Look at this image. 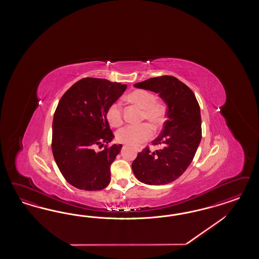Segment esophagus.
<instances>
[{
  "label": "esophagus",
  "mask_w": 259,
  "mask_h": 259,
  "mask_svg": "<svg viewBox=\"0 0 259 259\" xmlns=\"http://www.w3.org/2000/svg\"><path fill=\"white\" fill-rule=\"evenodd\" d=\"M137 149H138L139 152H141V150H142V146H138V147H137Z\"/></svg>",
  "instance_id": "1"
}]
</instances>
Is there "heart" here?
Returning <instances> with one entry per match:
<instances>
[{
  "label": "heart",
  "mask_w": 259,
  "mask_h": 259,
  "mask_svg": "<svg viewBox=\"0 0 259 259\" xmlns=\"http://www.w3.org/2000/svg\"><path fill=\"white\" fill-rule=\"evenodd\" d=\"M127 100L142 109V119H147L154 126L161 125L166 118L164 103L156 100V96L144 89H136L127 95ZM106 118L112 126H119L123 122L121 105L118 102H113L106 111ZM153 127L148 123L139 125H127L117 132L118 142L126 144H139L152 138Z\"/></svg>",
  "instance_id": "1"
}]
</instances>
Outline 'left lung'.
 <instances>
[{
  "label": "left lung",
  "instance_id": "obj_1",
  "mask_svg": "<svg viewBox=\"0 0 259 259\" xmlns=\"http://www.w3.org/2000/svg\"><path fill=\"white\" fill-rule=\"evenodd\" d=\"M135 87L156 92L167 104L163 128L152 145L146 146L132 163L134 175L145 184L163 185L179 179L186 171L201 141V117L194 92L172 76L151 78Z\"/></svg>",
  "mask_w": 259,
  "mask_h": 259
}]
</instances>
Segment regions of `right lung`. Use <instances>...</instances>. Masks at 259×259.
<instances>
[{
	"label": "right lung",
	"mask_w": 259,
	"mask_h": 259,
	"mask_svg": "<svg viewBox=\"0 0 259 259\" xmlns=\"http://www.w3.org/2000/svg\"><path fill=\"white\" fill-rule=\"evenodd\" d=\"M126 84L83 78L63 94L53 118L52 152L63 178L85 191L105 188L110 167L121 144L110 145L114 135L106 111L125 91ZM105 149L97 152V147Z\"/></svg>",
	"instance_id": "1"
}]
</instances>
